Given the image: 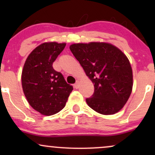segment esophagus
<instances>
[{"mask_svg": "<svg viewBox=\"0 0 155 155\" xmlns=\"http://www.w3.org/2000/svg\"><path fill=\"white\" fill-rule=\"evenodd\" d=\"M74 87H75L76 89L79 88V81H76V82L74 84Z\"/></svg>", "mask_w": 155, "mask_h": 155, "instance_id": "1", "label": "esophagus"}]
</instances>
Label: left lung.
I'll use <instances>...</instances> for the list:
<instances>
[{
	"label": "left lung",
	"instance_id": "8db88e82",
	"mask_svg": "<svg viewBox=\"0 0 155 155\" xmlns=\"http://www.w3.org/2000/svg\"><path fill=\"white\" fill-rule=\"evenodd\" d=\"M70 49L94 84L93 95L86 99L90 108L101 114L122 109L133 88V71L125 54L107 43L74 44Z\"/></svg>",
	"mask_w": 155,
	"mask_h": 155
}]
</instances>
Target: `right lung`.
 <instances>
[{
  "label": "right lung",
  "instance_id": "right-lung-1",
  "mask_svg": "<svg viewBox=\"0 0 155 155\" xmlns=\"http://www.w3.org/2000/svg\"><path fill=\"white\" fill-rule=\"evenodd\" d=\"M65 43H44L27 58L22 73V85L27 100L35 111L50 116L65 107L73 90L63 74L53 68V63Z\"/></svg>",
  "mask_w": 155,
  "mask_h": 155
}]
</instances>
